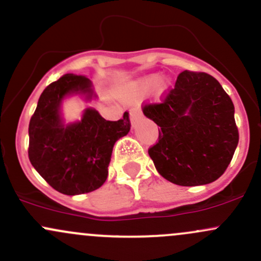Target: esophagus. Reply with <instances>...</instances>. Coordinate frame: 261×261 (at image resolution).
<instances>
[{
    "mask_svg": "<svg viewBox=\"0 0 261 261\" xmlns=\"http://www.w3.org/2000/svg\"><path fill=\"white\" fill-rule=\"evenodd\" d=\"M141 117V111L139 109H133L130 111V121L131 123H136L139 121V119Z\"/></svg>",
    "mask_w": 261,
    "mask_h": 261,
    "instance_id": "34e87169",
    "label": "esophagus"
}]
</instances>
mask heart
I'll list each match as a JSON object with an SVG mask.
<instances>
[{
	"label": "heart",
	"instance_id": "b5f03b06",
	"mask_svg": "<svg viewBox=\"0 0 261 261\" xmlns=\"http://www.w3.org/2000/svg\"><path fill=\"white\" fill-rule=\"evenodd\" d=\"M159 80L158 81L157 79ZM155 85V92L158 97H161L165 92L169 91L170 86H171V80L169 77H159L158 75H149L141 77L139 81H136L135 86H134V91L138 94H144L147 92L150 89Z\"/></svg>",
	"mask_w": 261,
	"mask_h": 261
}]
</instances>
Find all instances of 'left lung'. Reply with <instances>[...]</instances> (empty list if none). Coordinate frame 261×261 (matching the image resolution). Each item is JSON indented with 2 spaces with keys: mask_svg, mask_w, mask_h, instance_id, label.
I'll return each instance as SVG.
<instances>
[{
  "mask_svg": "<svg viewBox=\"0 0 261 261\" xmlns=\"http://www.w3.org/2000/svg\"><path fill=\"white\" fill-rule=\"evenodd\" d=\"M231 98L213 76L184 71L163 103L144 115L158 126L149 155L159 174L180 186L206 185L229 166L239 142Z\"/></svg>",
  "mask_w": 261,
  "mask_h": 261,
  "instance_id": "obj_1",
  "label": "left lung"
}]
</instances>
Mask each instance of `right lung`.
<instances>
[{"instance_id": "right-lung-1", "label": "right lung", "mask_w": 261, "mask_h": 261, "mask_svg": "<svg viewBox=\"0 0 261 261\" xmlns=\"http://www.w3.org/2000/svg\"><path fill=\"white\" fill-rule=\"evenodd\" d=\"M72 96L97 100L87 76L66 73L43 90L29 126L32 166L55 190L71 196L105 182L115 142L131 126L127 112L119 121H108L94 108L85 109L80 120L66 122L62 103Z\"/></svg>"}]
</instances>
